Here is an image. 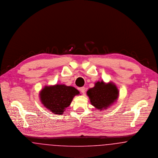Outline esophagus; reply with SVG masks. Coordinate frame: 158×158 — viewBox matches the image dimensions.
<instances>
[{"mask_svg": "<svg viewBox=\"0 0 158 158\" xmlns=\"http://www.w3.org/2000/svg\"><path fill=\"white\" fill-rule=\"evenodd\" d=\"M79 90H80V91H81L83 94H84V93H85V89L84 87H80V88L79 89Z\"/></svg>", "mask_w": 158, "mask_h": 158, "instance_id": "34e87169", "label": "esophagus"}]
</instances>
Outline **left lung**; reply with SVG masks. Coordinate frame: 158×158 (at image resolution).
I'll return each instance as SVG.
<instances>
[{"mask_svg":"<svg viewBox=\"0 0 158 158\" xmlns=\"http://www.w3.org/2000/svg\"><path fill=\"white\" fill-rule=\"evenodd\" d=\"M87 94L91 104L98 109H108L118 98L119 91L112 83L108 84L104 81H98L94 87L89 89Z\"/></svg>","mask_w":158,"mask_h":158,"instance_id":"8db88e82","label":"left lung"}]
</instances>
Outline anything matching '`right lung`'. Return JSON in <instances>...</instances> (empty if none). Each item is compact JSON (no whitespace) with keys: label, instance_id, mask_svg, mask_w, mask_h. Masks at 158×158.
Listing matches in <instances>:
<instances>
[{"label":"right lung","instance_id":"right-lung-1","mask_svg":"<svg viewBox=\"0 0 158 158\" xmlns=\"http://www.w3.org/2000/svg\"><path fill=\"white\" fill-rule=\"evenodd\" d=\"M80 94L75 88L64 84L45 86L40 98L43 105L55 114L62 115L68 107L74 97Z\"/></svg>","mask_w":158,"mask_h":158}]
</instances>
